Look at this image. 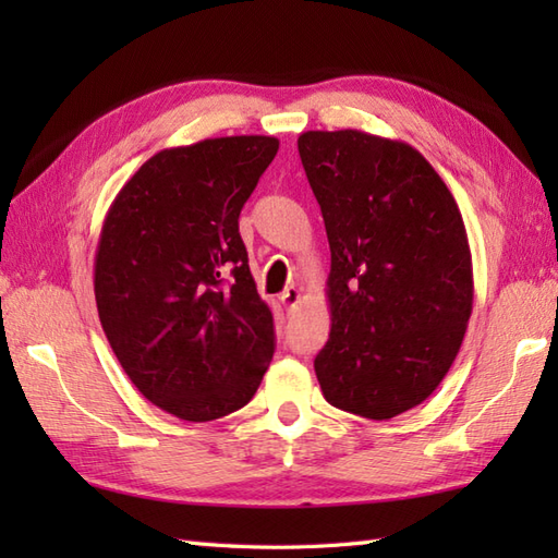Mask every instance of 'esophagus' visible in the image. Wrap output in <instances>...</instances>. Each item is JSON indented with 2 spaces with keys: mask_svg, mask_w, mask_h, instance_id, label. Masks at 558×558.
I'll return each mask as SVG.
<instances>
[{
  "mask_svg": "<svg viewBox=\"0 0 558 558\" xmlns=\"http://www.w3.org/2000/svg\"><path fill=\"white\" fill-rule=\"evenodd\" d=\"M300 300H302V290L294 286L280 294V302H282V306H288V310H294V306L300 304Z\"/></svg>",
  "mask_w": 558,
  "mask_h": 558,
  "instance_id": "1",
  "label": "esophagus"
}]
</instances>
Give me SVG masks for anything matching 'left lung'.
<instances>
[{
    "label": "left lung",
    "mask_w": 558,
    "mask_h": 558,
    "mask_svg": "<svg viewBox=\"0 0 558 558\" xmlns=\"http://www.w3.org/2000/svg\"><path fill=\"white\" fill-rule=\"evenodd\" d=\"M330 246L324 398L366 420L417 408L444 381L472 314V256L453 194L417 148L360 129L304 132Z\"/></svg>",
    "instance_id": "left-lung-1"
}]
</instances>
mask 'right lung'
Listing matches in <instances>:
<instances>
[{"mask_svg": "<svg viewBox=\"0 0 558 558\" xmlns=\"http://www.w3.org/2000/svg\"><path fill=\"white\" fill-rule=\"evenodd\" d=\"M278 146L222 136L165 148L105 216L93 272L102 330L132 384L180 420L244 408L276 350L240 213Z\"/></svg>", "mask_w": 558, "mask_h": 558, "instance_id": "obj_1", "label": "right lung"}]
</instances>
